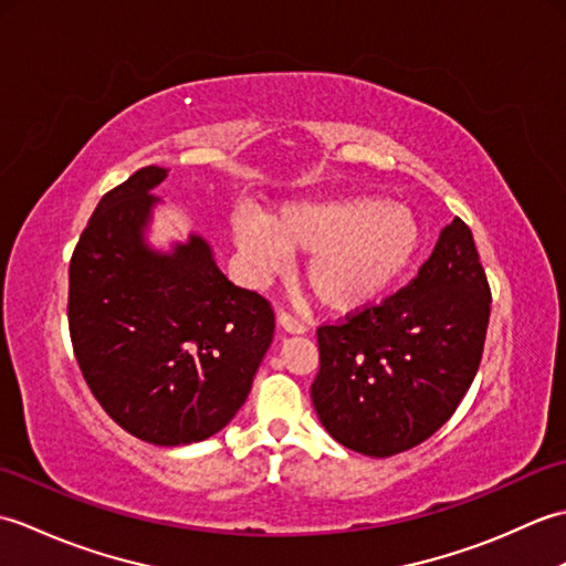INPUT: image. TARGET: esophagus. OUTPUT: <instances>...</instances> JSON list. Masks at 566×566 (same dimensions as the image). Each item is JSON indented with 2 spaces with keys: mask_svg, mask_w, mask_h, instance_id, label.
Masks as SVG:
<instances>
[{
  "mask_svg": "<svg viewBox=\"0 0 566 566\" xmlns=\"http://www.w3.org/2000/svg\"><path fill=\"white\" fill-rule=\"evenodd\" d=\"M276 321H280V326L286 331V333H306V323L298 321L296 316L286 314V311H282L280 316H276Z\"/></svg>",
  "mask_w": 566,
  "mask_h": 566,
  "instance_id": "34e87169",
  "label": "esophagus"
}]
</instances>
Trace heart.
<instances>
[{
  "label": "heart",
  "instance_id": "1",
  "mask_svg": "<svg viewBox=\"0 0 566 566\" xmlns=\"http://www.w3.org/2000/svg\"><path fill=\"white\" fill-rule=\"evenodd\" d=\"M231 233L252 274L284 270L292 252H308L306 284L333 311L379 298L411 268L423 226L413 209L379 197H323L276 203L268 213L240 209Z\"/></svg>",
  "mask_w": 566,
  "mask_h": 566
}]
</instances>
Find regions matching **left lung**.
<instances>
[{
	"label": "left lung",
	"mask_w": 566,
	"mask_h": 566,
	"mask_svg": "<svg viewBox=\"0 0 566 566\" xmlns=\"http://www.w3.org/2000/svg\"><path fill=\"white\" fill-rule=\"evenodd\" d=\"M489 314L491 290L472 231L454 219L403 290L318 326L311 399L323 428L369 457L428 440L472 387Z\"/></svg>",
	"instance_id": "8db88e82"
}]
</instances>
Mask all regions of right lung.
I'll return each instance as SVG.
<instances>
[{"label": "right lung", "instance_id": "1", "mask_svg": "<svg viewBox=\"0 0 566 566\" xmlns=\"http://www.w3.org/2000/svg\"><path fill=\"white\" fill-rule=\"evenodd\" d=\"M167 170L140 167L106 191L70 260L67 323L82 377L118 426L163 448L219 432L245 403L274 335V311L216 268L191 235L163 255L146 243L148 191Z\"/></svg>", "mask_w": 566, "mask_h": 566}]
</instances>
